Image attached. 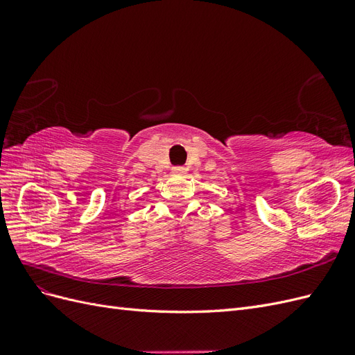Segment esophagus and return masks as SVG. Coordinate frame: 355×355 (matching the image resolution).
I'll return each mask as SVG.
<instances>
[{
    "label": "esophagus",
    "mask_w": 355,
    "mask_h": 355,
    "mask_svg": "<svg viewBox=\"0 0 355 355\" xmlns=\"http://www.w3.org/2000/svg\"><path fill=\"white\" fill-rule=\"evenodd\" d=\"M171 171H173L175 175H184L185 173V167H173V168H171Z\"/></svg>",
    "instance_id": "obj_1"
}]
</instances>
